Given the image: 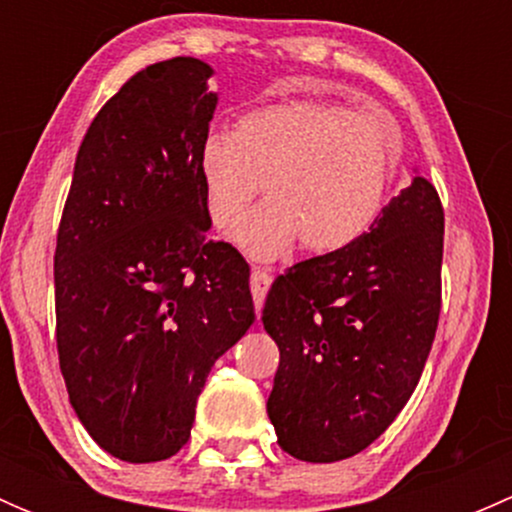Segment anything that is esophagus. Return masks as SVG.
Here are the masks:
<instances>
[{"label": "esophagus", "instance_id": "34e87169", "mask_svg": "<svg viewBox=\"0 0 512 512\" xmlns=\"http://www.w3.org/2000/svg\"><path fill=\"white\" fill-rule=\"evenodd\" d=\"M272 285V272L265 270V267H252L250 275V289H252V299H255L257 312L262 309V302H265L267 289Z\"/></svg>", "mask_w": 512, "mask_h": 512}]
</instances>
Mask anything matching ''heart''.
Segmentation results:
<instances>
[{"label": "heart", "mask_w": 512, "mask_h": 512, "mask_svg": "<svg viewBox=\"0 0 512 512\" xmlns=\"http://www.w3.org/2000/svg\"><path fill=\"white\" fill-rule=\"evenodd\" d=\"M404 138L384 113H356L324 98H287L240 113L198 151L205 208L235 230L265 188L270 200L237 230V245L272 260L297 242L334 255L379 223L399 175Z\"/></svg>", "instance_id": "b5f03b06"}]
</instances>
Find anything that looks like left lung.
I'll return each mask as SVG.
<instances>
[{"instance_id": "obj_1", "label": "left lung", "mask_w": 512, "mask_h": 512, "mask_svg": "<svg viewBox=\"0 0 512 512\" xmlns=\"http://www.w3.org/2000/svg\"><path fill=\"white\" fill-rule=\"evenodd\" d=\"M443 205L416 175L369 235L285 270L262 324L280 347L267 414L299 461L356 456L414 394L441 314Z\"/></svg>"}]
</instances>
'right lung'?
I'll list each match as a JSON object with an SVG mask.
<instances>
[{
	"label": "right lung",
	"instance_id": "right-lung-1",
	"mask_svg": "<svg viewBox=\"0 0 512 512\" xmlns=\"http://www.w3.org/2000/svg\"><path fill=\"white\" fill-rule=\"evenodd\" d=\"M205 61L138 71L91 121L56 232V352L76 416L128 463L175 456L215 361L255 322L250 265L208 240Z\"/></svg>",
	"mask_w": 512,
	"mask_h": 512
}]
</instances>
